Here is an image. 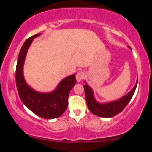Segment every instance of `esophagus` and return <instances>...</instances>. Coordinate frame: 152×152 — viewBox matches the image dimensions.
I'll return each instance as SVG.
<instances>
[{
  "mask_svg": "<svg viewBox=\"0 0 152 152\" xmlns=\"http://www.w3.org/2000/svg\"><path fill=\"white\" fill-rule=\"evenodd\" d=\"M84 77H85V74H84V72H82V71H80V72H77V75H76V80H77V82H80V80L84 78Z\"/></svg>",
  "mask_w": 152,
  "mask_h": 152,
  "instance_id": "1",
  "label": "esophagus"
}]
</instances>
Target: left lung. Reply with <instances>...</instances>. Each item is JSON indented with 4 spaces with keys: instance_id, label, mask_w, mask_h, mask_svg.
<instances>
[{
    "instance_id": "1",
    "label": "left lung",
    "mask_w": 152,
    "mask_h": 152,
    "mask_svg": "<svg viewBox=\"0 0 152 152\" xmlns=\"http://www.w3.org/2000/svg\"><path fill=\"white\" fill-rule=\"evenodd\" d=\"M129 48L131 49L130 47ZM137 84H138V79H137L134 88L127 94L124 95L118 100L106 102V103H100L95 99L92 88L88 85V83L86 82V84L84 86V91H85L86 102H87L88 109L93 114H94L97 116H100V117L110 118L116 116L119 113H121L123 109L129 103L134 93H135V89H136Z\"/></svg>"
}]
</instances>
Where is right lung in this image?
Wrapping results in <instances>:
<instances>
[{
    "label": "right lung",
    "mask_w": 152,
    "mask_h": 152,
    "mask_svg": "<svg viewBox=\"0 0 152 152\" xmlns=\"http://www.w3.org/2000/svg\"><path fill=\"white\" fill-rule=\"evenodd\" d=\"M40 34L27 39L20 51L16 68V84L20 100L29 110L44 119H55L66 110L70 91L76 84V79L75 74L69 75L60 81L54 91L48 93L39 92L28 85L23 76L24 61L33 39Z\"/></svg>",
    "instance_id": "1"
}]
</instances>
